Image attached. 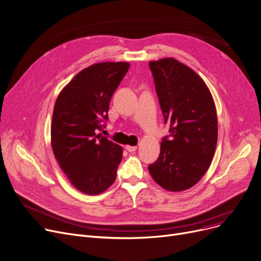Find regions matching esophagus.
<instances>
[{"label": "esophagus", "mask_w": 261, "mask_h": 261, "mask_svg": "<svg viewBox=\"0 0 261 261\" xmlns=\"http://www.w3.org/2000/svg\"><path fill=\"white\" fill-rule=\"evenodd\" d=\"M125 148L128 152H135L136 150H137V146H136V145H134V146L133 145H126Z\"/></svg>", "instance_id": "1"}]
</instances>
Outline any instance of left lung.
<instances>
[{
  "label": "left lung",
  "mask_w": 261,
  "mask_h": 261,
  "mask_svg": "<svg viewBox=\"0 0 261 261\" xmlns=\"http://www.w3.org/2000/svg\"><path fill=\"white\" fill-rule=\"evenodd\" d=\"M155 88L170 138L148 166L153 179L172 192L191 188L212 164L218 140V118L212 93L191 68L175 58L150 61Z\"/></svg>",
  "instance_id": "1"
}]
</instances>
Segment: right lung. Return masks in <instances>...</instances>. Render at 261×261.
<instances>
[{
    "mask_svg": "<svg viewBox=\"0 0 261 261\" xmlns=\"http://www.w3.org/2000/svg\"><path fill=\"white\" fill-rule=\"evenodd\" d=\"M128 63H98L77 73L60 91L54 106L51 143L70 182L95 195L114 184L123 148L96 134L108 119L109 103Z\"/></svg>",
    "mask_w": 261,
    "mask_h": 261,
    "instance_id": "right-lung-1",
    "label": "right lung"
}]
</instances>
